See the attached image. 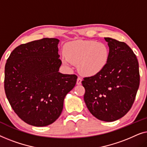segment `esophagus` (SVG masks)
Returning <instances> with one entry per match:
<instances>
[{"label": "esophagus", "mask_w": 147, "mask_h": 147, "mask_svg": "<svg viewBox=\"0 0 147 147\" xmlns=\"http://www.w3.org/2000/svg\"><path fill=\"white\" fill-rule=\"evenodd\" d=\"M82 78H80V77L78 78V80H77V82H76V84H77V85H80V84H82Z\"/></svg>", "instance_id": "1"}]
</instances>
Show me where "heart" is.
<instances>
[{"mask_svg":"<svg viewBox=\"0 0 147 147\" xmlns=\"http://www.w3.org/2000/svg\"><path fill=\"white\" fill-rule=\"evenodd\" d=\"M62 62L65 65L78 64L80 73L86 76L100 74L107 65L110 57L105 44L93 41L77 40L66 44Z\"/></svg>","mask_w":147,"mask_h":147,"instance_id":"b5f03b06","label":"heart"}]
</instances>
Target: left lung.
I'll list each match as a JSON object with an SVG mask.
<instances>
[{"mask_svg": "<svg viewBox=\"0 0 147 147\" xmlns=\"http://www.w3.org/2000/svg\"><path fill=\"white\" fill-rule=\"evenodd\" d=\"M110 57L97 75L84 78V99L88 109L98 120L113 122L125 115L134 103L140 84L138 62L127 44L104 38Z\"/></svg>", "mask_w": 147, "mask_h": 147, "instance_id": "1", "label": "left lung"}]
</instances>
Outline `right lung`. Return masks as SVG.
<instances>
[{
    "label": "right lung",
    "mask_w": 147,
    "mask_h": 147,
    "mask_svg": "<svg viewBox=\"0 0 147 147\" xmlns=\"http://www.w3.org/2000/svg\"><path fill=\"white\" fill-rule=\"evenodd\" d=\"M59 40L43 38L12 51L5 69V90L12 108L26 123L45 126L55 121L77 76L59 72Z\"/></svg>",
    "instance_id": "1"
}]
</instances>
